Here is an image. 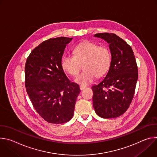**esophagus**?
Segmentation results:
<instances>
[{
	"mask_svg": "<svg viewBox=\"0 0 157 157\" xmlns=\"http://www.w3.org/2000/svg\"><path fill=\"white\" fill-rule=\"evenodd\" d=\"M85 88H86V86H82V85L79 86V89H80V90H81V91L83 90V89H85Z\"/></svg>",
	"mask_w": 157,
	"mask_h": 157,
	"instance_id": "esophagus-1",
	"label": "esophagus"
}]
</instances>
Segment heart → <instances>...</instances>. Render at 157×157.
<instances>
[{"label":"heart","mask_w":157,"mask_h":157,"mask_svg":"<svg viewBox=\"0 0 157 157\" xmlns=\"http://www.w3.org/2000/svg\"><path fill=\"white\" fill-rule=\"evenodd\" d=\"M110 53L104 46L92 41L79 43L73 49V55L65 54L61 60L63 70L72 76H76L82 66L84 70L75 81L81 85L91 83L96 76H102L109 70Z\"/></svg>","instance_id":"1"}]
</instances>
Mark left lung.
<instances>
[{"label": "left lung", "instance_id": "8db88e82", "mask_svg": "<svg viewBox=\"0 0 157 157\" xmlns=\"http://www.w3.org/2000/svg\"><path fill=\"white\" fill-rule=\"evenodd\" d=\"M94 36L105 40L111 53V62L105 78L93 86V107L101 117H117L129 107L138 79V67L132 48L123 39L112 33Z\"/></svg>", "mask_w": 157, "mask_h": 157}]
</instances>
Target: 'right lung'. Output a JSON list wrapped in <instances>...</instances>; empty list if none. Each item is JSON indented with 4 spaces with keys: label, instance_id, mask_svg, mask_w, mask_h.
<instances>
[{
    "label": "right lung",
    "instance_id": "add662e5",
    "mask_svg": "<svg viewBox=\"0 0 157 157\" xmlns=\"http://www.w3.org/2000/svg\"><path fill=\"white\" fill-rule=\"evenodd\" d=\"M73 38H50L35 47L25 66L26 91L36 113L47 122L63 124L73 116L79 85L63 71L61 58Z\"/></svg>",
    "mask_w": 157,
    "mask_h": 157
}]
</instances>
